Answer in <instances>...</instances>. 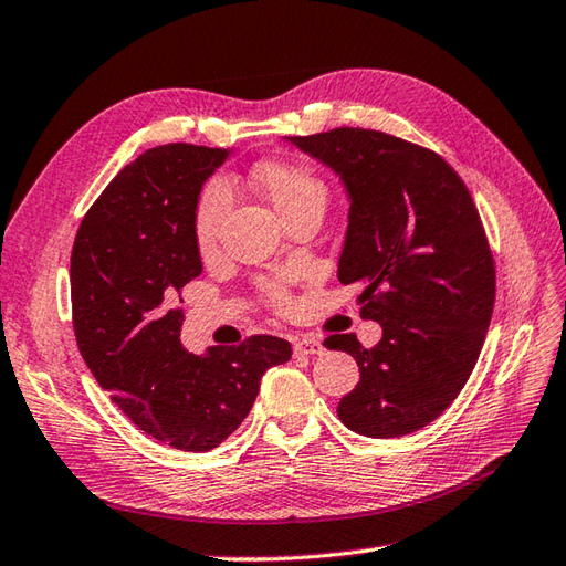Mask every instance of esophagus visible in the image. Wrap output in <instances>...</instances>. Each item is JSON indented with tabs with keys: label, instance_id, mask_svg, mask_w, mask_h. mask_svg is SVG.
<instances>
[{
	"label": "esophagus",
	"instance_id": "34e87169",
	"mask_svg": "<svg viewBox=\"0 0 566 566\" xmlns=\"http://www.w3.org/2000/svg\"><path fill=\"white\" fill-rule=\"evenodd\" d=\"M315 354H323V345L315 337H298L294 343V357H315Z\"/></svg>",
	"mask_w": 566,
	"mask_h": 566
}]
</instances>
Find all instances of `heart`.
Segmentation results:
<instances>
[{
  "label": "heart",
  "instance_id": "b5f03b06",
  "mask_svg": "<svg viewBox=\"0 0 566 566\" xmlns=\"http://www.w3.org/2000/svg\"><path fill=\"white\" fill-rule=\"evenodd\" d=\"M258 188L268 195V200L282 217H289L308 205L325 207L327 202V186L323 178L315 174L308 164L294 159H270L260 164L255 170ZM231 188L223 178L207 180L195 202L192 214V235L200 253H212L219 243L221 223L229 214L231 207ZM268 304L277 311H289L292 298H289L282 282L268 280L260 284Z\"/></svg>",
  "mask_w": 566,
  "mask_h": 566
}]
</instances>
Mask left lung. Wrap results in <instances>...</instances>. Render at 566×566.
Listing matches in <instances>:
<instances>
[{
  "instance_id": "8db88e82",
  "label": "left lung",
  "mask_w": 566,
  "mask_h": 566,
  "mask_svg": "<svg viewBox=\"0 0 566 566\" xmlns=\"http://www.w3.org/2000/svg\"><path fill=\"white\" fill-rule=\"evenodd\" d=\"M343 176L352 197L337 280L359 284L374 347L331 335L359 364L339 400L352 431L396 439L433 422L475 369L496 296L494 255L455 168L422 144L366 127L289 137Z\"/></svg>"
}]
</instances>
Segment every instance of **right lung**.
<instances>
[{"label":"right lung","mask_w":566,"mask_h":566,"mask_svg":"<svg viewBox=\"0 0 566 566\" xmlns=\"http://www.w3.org/2000/svg\"><path fill=\"white\" fill-rule=\"evenodd\" d=\"M229 149L174 142L127 164L88 207L72 248V325L78 352L115 405L178 451H209L239 429L268 369L292 345L251 335L182 349V286L202 274L192 235L202 182Z\"/></svg>","instance_id":"obj_1"}]
</instances>
